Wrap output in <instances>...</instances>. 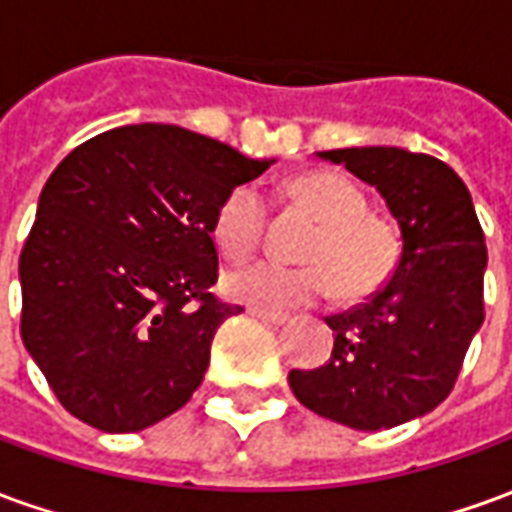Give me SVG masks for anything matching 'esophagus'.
<instances>
[{
	"mask_svg": "<svg viewBox=\"0 0 512 512\" xmlns=\"http://www.w3.org/2000/svg\"><path fill=\"white\" fill-rule=\"evenodd\" d=\"M249 315H252V318H257V321L268 323V326H282V323L288 321V315H285V312L257 310V307H252V310H249Z\"/></svg>",
	"mask_w": 512,
	"mask_h": 512,
	"instance_id": "esophagus-1",
	"label": "esophagus"
}]
</instances>
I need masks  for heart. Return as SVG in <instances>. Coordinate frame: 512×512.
Wrapping results in <instances>:
<instances>
[{"instance_id": "obj_1", "label": "heart", "mask_w": 512, "mask_h": 512, "mask_svg": "<svg viewBox=\"0 0 512 512\" xmlns=\"http://www.w3.org/2000/svg\"><path fill=\"white\" fill-rule=\"evenodd\" d=\"M290 205L318 219L301 257L304 266L277 260L246 263L224 277L227 296L257 310H293L326 299L332 290L343 301L373 299L400 266V238L373 213L365 191L343 172L318 169L285 183ZM268 227V202L255 186H235L213 213V241L230 260L255 252Z\"/></svg>"}]
</instances>
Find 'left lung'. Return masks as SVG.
I'll return each instance as SVG.
<instances>
[{"label":"left lung","mask_w":512,"mask_h":512,"mask_svg":"<svg viewBox=\"0 0 512 512\" xmlns=\"http://www.w3.org/2000/svg\"><path fill=\"white\" fill-rule=\"evenodd\" d=\"M321 158L381 191L403 252L373 299L326 318L329 362L290 370L299 403L356 430L422 417L450 395L485 318L483 227L469 189L444 161L400 147H343Z\"/></svg>","instance_id":"obj_1"}]
</instances>
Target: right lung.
I'll return each instance as SVG.
<instances>
[{
  "mask_svg": "<svg viewBox=\"0 0 512 512\" xmlns=\"http://www.w3.org/2000/svg\"><path fill=\"white\" fill-rule=\"evenodd\" d=\"M211 136L142 123L73 147L40 191L21 249V340L65 411L134 433L189 403L216 329L213 213L263 175Z\"/></svg>",
  "mask_w": 512,
  "mask_h": 512,
  "instance_id": "add662e5",
  "label": "right lung"
}]
</instances>
